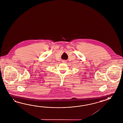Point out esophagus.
I'll return each instance as SVG.
<instances>
[{
  "instance_id": "esophagus-1",
  "label": "esophagus",
  "mask_w": 123,
  "mask_h": 123,
  "mask_svg": "<svg viewBox=\"0 0 123 123\" xmlns=\"http://www.w3.org/2000/svg\"><path fill=\"white\" fill-rule=\"evenodd\" d=\"M62 62H63V63H67V60H62Z\"/></svg>"
}]
</instances>
